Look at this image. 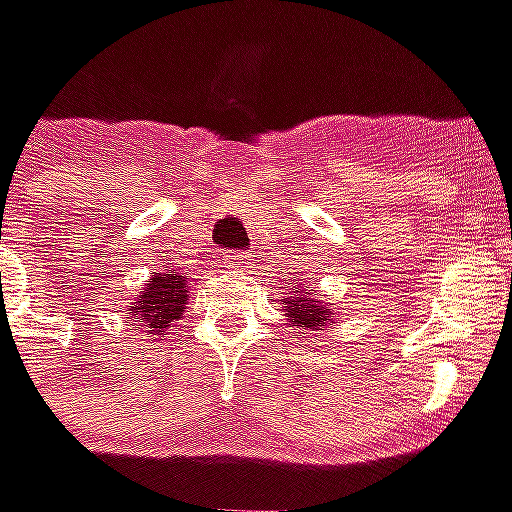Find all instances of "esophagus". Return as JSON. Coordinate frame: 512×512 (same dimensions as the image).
<instances>
[{"label":"esophagus","mask_w":512,"mask_h":512,"mask_svg":"<svg viewBox=\"0 0 512 512\" xmlns=\"http://www.w3.org/2000/svg\"><path fill=\"white\" fill-rule=\"evenodd\" d=\"M249 257L244 252H231V255L223 257V268L226 270H244L247 268Z\"/></svg>","instance_id":"1"}]
</instances>
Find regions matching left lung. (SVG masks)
<instances>
[{
	"instance_id": "8db88e82",
	"label": "left lung",
	"mask_w": 512,
	"mask_h": 512,
	"mask_svg": "<svg viewBox=\"0 0 512 512\" xmlns=\"http://www.w3.org/2000/svg\"><path fill=\"white\" fill-rule=\"evenodd\" d=\"M297 281V278H294ZM302 281V278H299ZM286 289V286H281ZM278 305L284 307L286 323L305 331H323L326 326H334L336 313L331 310V302H323L315 297L313 286H305V281L292 286V292H286L284 299H278Z\"/></svg>"
}]
</instances>
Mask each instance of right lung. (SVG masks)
Returning <instances> with one entry per match:
<instances>
[{
  "instance_id": "right-lung-1",
  "label": "right lung",
  "mask_w": 512,
  "mask_h": 512,
  "mask_svg": "<svg viewBox=\"0 0 512 512\" xmlns=\"http://www.w3.org/2000/svg\"><path fill=\"white\" fill-rule=\"evenodd\" d=\"M186 278L176 270H162L149 278L144 289L136 294V302H131V318L139 321V326H144V334L160 336L165 334V328H170V323L178 321L186 310Z\"/></svg>"
}]
</instances>
